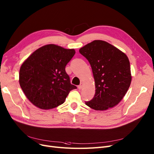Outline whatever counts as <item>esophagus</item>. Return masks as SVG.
<instances>
[{"instance_id": "34e87169", "label": "esophagus", "mask_w": 154, "mask_h": 154, "mask_svg": "<svg viewBox=\"0 0 154 154\" xmlns=\"http://www.w3.org/2000/svg\"><path fill=\"white\" fill-rule=\"evenodd\" d=\"M78 89L79 90H81V89H82V88H83V83H81L80 85H79V86H78Z\"/></svg>"}]
</instances>
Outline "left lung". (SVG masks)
I'll return each mask as SVG.
<instances>
[{
    "instance_id": "left-lung-1",
    "label": "left lung",
    "mask_w": 154,
    "mask_h": 154,
    "mask_svg": "<svg viewBox=\"0 0 154 154\" xmlns=\"http://www.w3.org/2000/svg\"><path fill=\"white\" fill-rule=\"evenodd\" d=\"M90 64L95 94L85 104L96 110H106L120 102L131 82L130 61L126 55L103 40H94L79 49Z\"/></svg>"
}]
</instances>
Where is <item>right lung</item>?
Segmentation results:
<instances>
[{"mask_svg": "<svg viewBox=\"0 0 154 154\" xmlns=\"http://www.w3.org/2000/svg\"><path fill=\"white\" fill-rule=\"evenodd\" d=\"M75 54V49L54 44L43 46L27 58L20 70V85L28 99L41 109H51L63 103L71 84L65 67Z\"/></svg>", "mask_w": 154, "mask_h": 154, "instance_id": "obj_1", "label": "right lung"}]
</instances>
